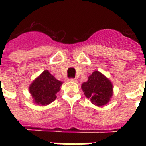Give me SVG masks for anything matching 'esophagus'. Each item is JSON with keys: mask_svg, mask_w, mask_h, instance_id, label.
<instances>
[{"mask_svg": "<svg viewBox=\"0 0 146 146\" xmlns=\"http://www.w3.org/2000/svg\"><path fill=\"white\" fill-rule=\"evenodd\" d=\"M69 81H70V82H77V79H76V78H71V79H69Z\"/></svg>", "mask_w": 146, "mask_h": 146, "instance_id": "34e87169", "label": "esophagus"}]
</instances>
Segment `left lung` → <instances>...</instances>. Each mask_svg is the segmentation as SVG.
Segmentation results:
<instances>
[{"label": "left lung", "mask_w": 146, "mask_h": 146, "mask_svg": "<svg viewBox=\"0 0 146 146\" xmlns=\"http://www.w3.org/2000/svg\"><path fill=\"white\" fill-rule=\"evenodd\" d=\"M85 96L94 105L101 107L108 104L113 95V83L99 71H94L81 86Z\"/></svg>", "instance_id": "8db88e82"}]
</instances>
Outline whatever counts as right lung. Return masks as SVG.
Masks as SVG:
<instances>
[{
	"instance_id": "add662e5",
	"label": "right lung",
	"mask_w": 146,
	"mask_h": 146,
	"mask_svg": "<svg viewBox=\"0 0 146 146\" xmlns=\"http://www.w3.org/2000/svg\"><path fill=\"white\" fill-rule=\"evenodd\" d=\"M62 84V81L56 79L48 70H44L30 84L28 90L35 104L45 106L56 99Z\"/></svg>"
}]
</instances>
